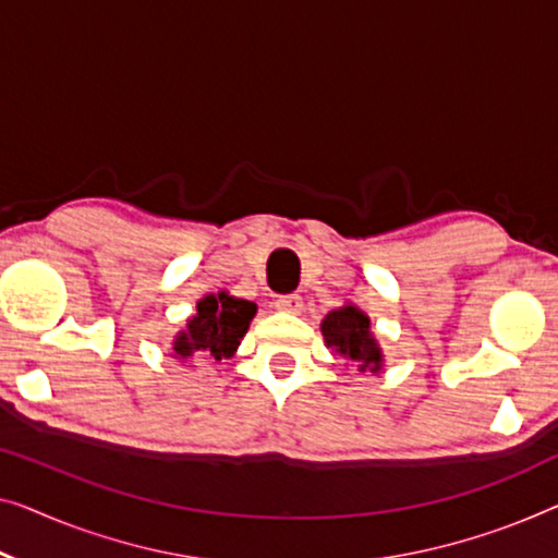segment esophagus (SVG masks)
Masks as SVG:
<instances>
[{
  "mask_svg": "<svg viewBox=\"0 0 558 558\" xmlns=\"http://www.w3.org/2000/svg\"><path fill=\"white\" fill-rule=\"evenodd\" d=\"M276 311H280V313H293V315H298L303 311V298L301 295H278L276 298Z\"/></svg>",
  "mask_w": 558,
  "mask_h": 558,
  "instance_id": "obj_1",
  "label": "esophagus"
}]
</instances>
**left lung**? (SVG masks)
I'll list each match as a JSON object with an SVG mask.
<instances>
[{
	"instance_id": "1",
	"label": "left lung",
	"mask_w": 558,
	"mask_h": 558,
	"mask_svg": "<svg viewBox=\"0 0 558 558\" xmlns=\"http://www.w3.org/2000/svg\"><path fill=\"white\" fill-rule=\"evenodd\" d=\"M320 332L332 353L355 365L361 373L384 371V348L371 330V318L355 303L330 311L320 323Z\"/></svg>"
}]
</instances>
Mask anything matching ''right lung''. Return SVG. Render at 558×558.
<instances>
[{"instance_id":"obj_1","label":"right lung","mask_w":558,"mask_h":558,"mask_svg":"<svg viewBox=\"0 0 558 558\" xmlns=\"http://www.w3.org/2000/svg\"><path fill=\"white\" fill-rule=\"evenodd\" d=\"M257 305L243 298L230 295L228 290L207 293L197 301L185 328L174 332L170 353L180 363H220L238 353L240 340L245 338Z\"/></svg>"}]
</instances>
